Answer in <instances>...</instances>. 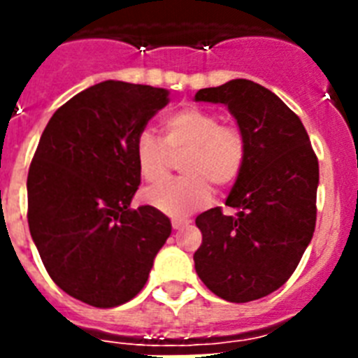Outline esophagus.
<instances>
[{
	"label": "esophagus",
	"mask_w": 358,
	"mask_h": 358,
	"mask_svg": "<svg viewBox=\"0 0 358 358\" xmlns=\"http://www.w3.org/2000/svg\"><path fill=\"white\" fill-rule=\"evenodd\" d=\"M171 223H173V229L174 230H180V229H184V227H187V224H189L191 221H189V219L180 217V219H173Z\"/></svg>",
	"instance_id": "esophagus-1"
}]
</instances>
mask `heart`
Wrapping results in <instances>:
<instances>
[{
    "mask_svg": "<svg viewBox=\"0 0 358 358\" xmlns=\"http://www.w3.org/2000/svg\"><path fill=\"white\" fill-rule=\"evenodd\" d=\"M163 141L143 131L135 143L137 167L146 182L167 180L173 157H182V178L150 187L143 193L146 204L169 215H185L212 199V183L219 189L238 180L245 162L243 134L232 124H221L215 111L187 106L162 122Z\"/></svg>",
    "mask_w": 358,
    "mask_h": 358,
    "instance_id": "b5f03b06",
    "label": "heart"
}]
</instances>
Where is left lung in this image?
I'll use <instances>...</instances> for the list:
<instances>
[{"label":"left lung","mask_w":358,"mask_h":358,"mask_svg":"<svg viewBox=\"0 0 358 358\" xmlns=\"http://www.w3.org/2000/svg\"><path fill=\"white\" fill-rule=\"evenodd\" d=\"M224 103L245 139V162L227 206L196 217L202 245L196 275L230 303H249L282 286L316 229L317 157L299 117L266 87L232 80L195 94Z\"/></svg>","instance_id":"8db88e82"}]
</instances>
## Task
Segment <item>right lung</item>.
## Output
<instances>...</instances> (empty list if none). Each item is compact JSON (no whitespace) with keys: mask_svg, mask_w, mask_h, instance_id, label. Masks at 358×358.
<instances>
[{"mask_svg":"<svg viewBox=\"0 0 358 358\" xmlns=\"http://www.w3.org/2000/svg\"><path fill=\"white\" fill-rule=\"evenodd\" d=\"M167 89L102 81L53 113L27 174V223L48 275L98 308L128 303L148 280L171 221L129 206L141 184L135 143Z\"/></svg>","mask_w":358,"mask_h":358,"instance_id":"add662e5","label":"right lung"}]
</instances>
